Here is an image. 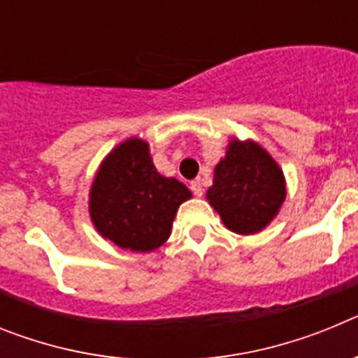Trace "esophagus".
<instances>
[{
    "label": "esophagus",
    "mask_w": 358,
    "mask_h": 358,
    "mask_svg": "<svg viewBox=\"0 0 358 358\" xmlns=\"http://www.w3.org/2000/svg\"><path fill=\"white\" fill-rule=\"evenodd\" d=\"M189 188H192L194 195H197V197H202V194H204V188H202L201 179H194V181L189 182Z\"/></svg>",
    "instance_id": "1"
}]
</instances>
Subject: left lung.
Masks as SVG:
<instances>
[{
    "label": "left lung",
    "mask_w": 358,
    "mask_h": 358,
    "mask_svg": "<svg viewBox=\"0 0 358 358\" xmlns=\"http://www.w3.org/2000/svg\"><path fill=\"white\" fill-rule=\"evenodd\" d=\"M285 195V177L267 150L255 141L233 140L215 166L206 197L227 229L252 235L276 217Z\"/></svg>",
    "instance_id": "1"
}]
</instances>
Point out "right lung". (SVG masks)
<instances>
[{
	"label": "right lung",
	"instance_id": "obj_1",
	"mask_svg": "<svg viewBox=\"0 0 358 358\" xmlns=\"http://www.w3.org/2000/svg\"><path fill=\"white\" fill-rule=\"evenodd\" d=\"M189 189L157 173L145 141L118 145L100 166L90 195L94 227L103 238L131 251H154L170 236L173 217Z\"/></svg>",
	"mask_w": 358,
	"mask_h": 358
}]
</instances>
